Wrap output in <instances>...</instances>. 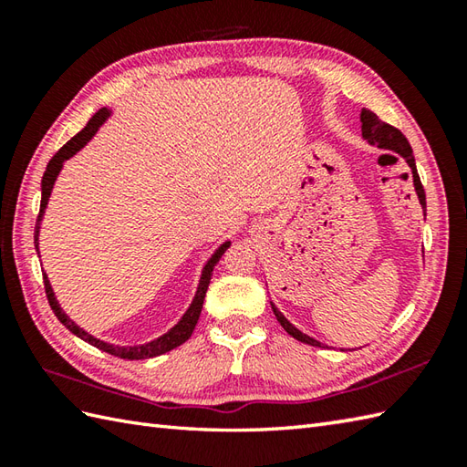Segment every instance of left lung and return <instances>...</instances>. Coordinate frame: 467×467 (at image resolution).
<instances>
[{"label":"left lung","mask_w":467,"mask_h":467,"mask_svg":"<svg viewBox=\"0 0 467 467\" xmlns=\"http://www.w3.org/2000/svg\"><path fill=\"white\" fill-rule=\"evenodd\" d=\"M361 136L365 138L367 142H369L371 146H377L381 148V150H391L395 154H400L405 162H408V166L411 168V174H413V186H415V192H418V198H420V204L425 208V191L421 186V181H420V174H418V166H415V158H413V150L411 146L408 142V138H405L398 128H393L391 124H385L381 122L379 118H377V114H373L371 110H367V108H363L361 110ZM271 309L276 317V321L281 323L283 329L289 333L291 337H295L296 341L301 343H306V345H313V347H323L321 341L313 339V337L305 335L303 331L296 329V327L286 319V317L276 309L275 303H271Z\"/></svg>","instance_id":"1"}]
</instances>
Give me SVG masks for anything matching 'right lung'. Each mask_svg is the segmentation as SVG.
Segmentation results:
<instances>
[{"label":"right lung","mask_w":467,"mask_h":467,"mask_svg":"<svg viewBox=\"0 0 467 467\" xmlns=\"http://www.w3.org/2000/svg\"><path fill=\"white\" fill-rule=\"evenodd\" d=\"M112 116V110H108V108H100L90 120H88V124L82 128L80 132H78L72 140H67L59 150L54 154L52 161L47 162L46 166V172L42 176V202H39V214H37V223H36V234H34V243H36V251L39 253V224H42V218H44V213L47 208V201H49V194H52L54 191V184H56V178L57 174L62 172L64 168V162L69 161L74 154H78L82 150V148L92 140V138L96 136V132L100 130V126L108 120V118ZM231 246V241H224L218 249L211 254V259L206 261V265L202 266V273H201V279H198V286H196V293H194V299L191 303V306H188L186 313L181 317V321H178L172 329H168L164 335L156 337V339L148 341V343H140V345H114V343H108V341H102L98 339V337H94L92 333L84 331L80 325H76V321L69 319V317L66 315V311L59 306L56 295H54V289H52V283H49L47 275L44 273V286H46V295H47V301H49V306H52L54 315L57 317V321L62 323L66 329L69 333H74L76 337H80L82 341L90 343L94 347H98L100 351H106L110 353L114 357H120V359H150V357H158L162 353H168L176 349L178 345H182L184 341H188V337L192 335L194 327L198 323V317H201V311H202V303H204V295H206V289H208V283H211V276H213V269L216 266L218 259L224 254V251Z\"/></svg>","instance_id":"add662e5"}]
</instances>
